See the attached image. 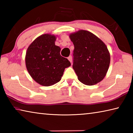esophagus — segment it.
<instances>
[{"label":"esophagus","instance_id":"1","mask_svg":"<svg viewBox=\"0 0 133 133\" xmlns=\"http://www.w3.org/2000/svg\"><path fill=\"white\" fill-rule=\"evenodd\" d=\"M68 58V60H69L70 62V63L72 62V57H71V56H70L69 57H68V58Z\"/></svg>","mask_w":133,"mask_h":133}]
</instances>
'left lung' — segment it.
Wrapping results in <instances>:
<instances>
[{"instance_id": "8db88e82", "label": "left lung", "mask_w": 133, "mask_h": 133, "mask_svg": "<svg viewBox=\"0 0 133 133\" xmlns=\"http://www.w3.org/2000/svg\"><path fill=\"white\" fill-rule=\"evenodd\" d=\"M75 46L73 68L80 82L93 85L106 75L110 63L107 47L93 33L79 30L70 34Z\"/></svg>"}]
</instances>
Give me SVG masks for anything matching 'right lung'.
Instances as JSON below:
<instances>
[{
  "mask_svg": "<svg viewBox=\"0 0 133 133\" xmlns=\"http://www.w3.org/2000/svg\"><path fill=\"white\" fill-rule=\"evenodd\" d=\"M56 40L54 35H42L29 45L26 51L25 63L29 75L43 86L59 82L64 69L71 65L67 58L60 55L61 49L55 45Z\"/></svg>",
  "mask_w": 133,
  "mask_h": 133,
  "instance_id": "obj_1",
  "label": "right lung"
}]
</instances>
